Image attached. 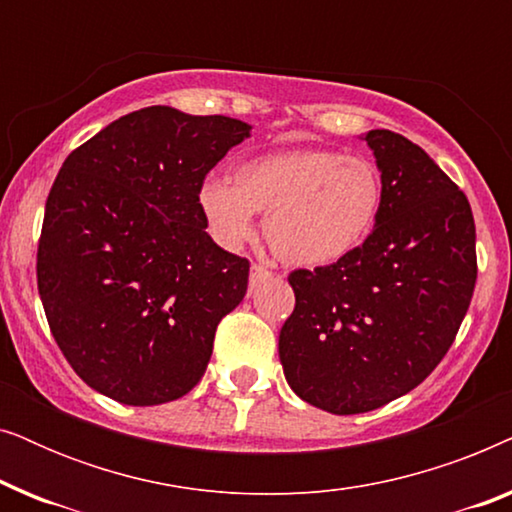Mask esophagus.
<instances>
[{
    "label": "esophagus",
    "instance_id": "esophagus-1",
    "mask_svg": "<svg viewBox=\"0 0 512 512\" xmlns=\"http://www.w3.org/2000/svg\"><path fill=\"white\" fill-rule=\"evenodd\" d=\"M270 277H272L270 270L261 268V265H251V272H249V289H251V291L258 289V286H261L263 282H268Z\"/></svg>",
    "mask_w": 512,
    "mask_h": 512
}]
</instances>
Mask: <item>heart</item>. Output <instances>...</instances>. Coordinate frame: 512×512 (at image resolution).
I'll use <instances>...</instances> for the list:
<instances>
[{
	"instance_id": "b5f03b06",
	"label": "heart",
	"mask_w": 512,
	"mask_h": 512,
	"mask_svg": "<svg viewBox=\"0 0 512 512\" xmlns=\"http://www.w3.org/2000/svg\"><path fill=\"white\" fill-rule=\"evenodd\" d=\"M382 174L373 160L335 149H284L237 165L233 184L209 177L198 205L209 233L237 249L265 214V240L300 268L338 263L361 249L380 221Z\"/></svg>"
}]
</instances>
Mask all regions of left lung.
I'll use <instances>...</instances> for the list:
<instances>
[{
	"mask_svg": "<svg viewBox=\"0 0 512 512\" xmlns=\"http://www.w3.org/2000/svg\"><path fill=\"white\" fill-rule=\"evenodd\" d=\"M384 202L368 242L342 261L296 270V307L279 333L289 387L314 408L359 415L424 382L454 342L478 277L466 195L417 144L361 137Z\"/></svg>",
	"mask_w": 512,
	"mask_h": 512,
	"instance_id": "1",
	"label": "left lung"
}]
</instances>
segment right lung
Returning a JSON list of instances; mask_svg holds the SVG:
<instances>
[{
	"instance_id": "add662e5",
	"label": "right lung",
	"mask_w": 512,
	"mask_h": 512,
	"mask_svg": "<svg viewBox=\"0 0 512 512\" xmlns=\"http://www.w3.org/2000/svg\"><path fill=\"white\" fill-rule=\"evenodd\" d=\"M251 125L146 107L62 163L37 251L44 312L69 366L123 405H160L205 375L249 261L205 233L198 191Z\"/></svg>"
}]
</instances>
